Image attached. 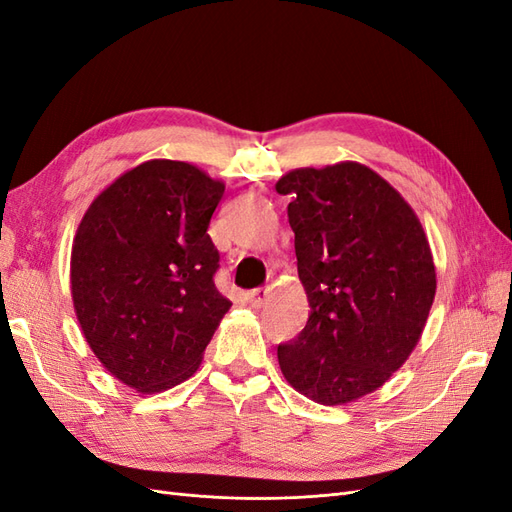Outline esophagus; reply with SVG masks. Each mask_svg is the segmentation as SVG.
Masks as SVG:
<instances>
[{"instance_id": "1", "label": "esophagus", "mask_w": 512, "mask_h": 512, "mask_svg": "<svg viewBox=\"0 0 512 512\" xmlns=\"http://www.w3.org/2000/svg\"><path fill=\"white\" fill-rule=\"evenodd\" d=\"M269 297H271V288H256V290L245 292V301L252 307H262L269 301Z\"/></svg>"}]
</instances>
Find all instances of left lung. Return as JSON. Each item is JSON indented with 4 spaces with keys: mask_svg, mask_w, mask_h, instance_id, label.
<instances>
[{
    "mask_svg": "<svg viewBox=\"0 0 512 512\" xmlns=\"http://www.w3.org/2000/svg\"><path fill=\"white\" fill-rule=\"evenodd\" d=\"M290 196L305 329L277 346L286 382L322 406L378 391L408 361L436 297V265L421 220L393 185L361 162L294 168Z\"/></svg>",
    "mask_w": 512,
    "mask_h": 512,
    "instance_id": "obj_1",
    "label": "left lung"
}]
</instances>
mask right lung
<instances>
[{
	"mask_svg": "<svg viewBox=\"0 0 512 512\" xmlns=\"http://www.w3.org/2000/svg\"><path fill=\"white\" fill-rule=\"evenodd\" d=\"M226 183L179 160H147L91 200L72 241L76 320L102 367L141 395L196 374L230 301L207 235Z\"/></svg>",
	"mask_w": 512,
	"mask_h": 512,
	"instance_id": "obj_1",
	"label": "right lung"
}]
</instances>
